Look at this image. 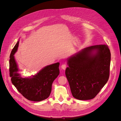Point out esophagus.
<instances>
[{"label": "esophagus", "mask_w": 121, "mask_h": 121, "mask_svg": "<svg viewBox=\"0 0 121 121\" xmlns=\"http://www.w3.org/2000/svg\"><path fill=\"white\" fill-rule=\"evenodd\" d=\"M67 67V65H65V64H63V65H61V68L63 69H64V70H65V69H66Z\"/></svg>", "instance_id": "esophagus-1"}]
</instances>
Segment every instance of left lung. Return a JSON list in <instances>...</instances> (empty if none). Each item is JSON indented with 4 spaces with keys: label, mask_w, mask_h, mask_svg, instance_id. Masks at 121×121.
Listing matches in <instances>:
<instances>
[{
    "label": "left lung",
    "mask_w": 121,
    "mask_h": 121,
    "mask_svg": "<svg viewBox=\"0 0 121 121\" xmlns=\"http://www.w3.org/2000/svg\"><path fill=\"white\" fill-rule=\"evenodd\" d=\"M65 74L73 96L79 100L95 97L107 83L111 52L108 45L86 47L67 59Z\"/></svg>",
    "instance_id": "1"
}]
</instances>
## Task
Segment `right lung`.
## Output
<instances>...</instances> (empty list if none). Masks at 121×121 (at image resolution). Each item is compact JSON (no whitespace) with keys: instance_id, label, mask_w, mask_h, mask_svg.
Wrapping results in <instances>:
<instances>
[{"instance_id":"obj_1","label":"right lung","mask_w":121,"mask_h":121,"mask_svg":"<svg viewBox=\"0 0 121 121\" xmlns=\"http://www.w3.org/2000/svg\"><path fill=\"white\" fill-rule=\"evenodd\" d=\"M19 44V40L10 55L9 75L11 81L18 91L27 99L33 101L44 100L49 96L52 83L60 74V63L47 65L37 74L29 77H22L18 73L20 70L14 56Z\"/></svg>"}]
</instances>
